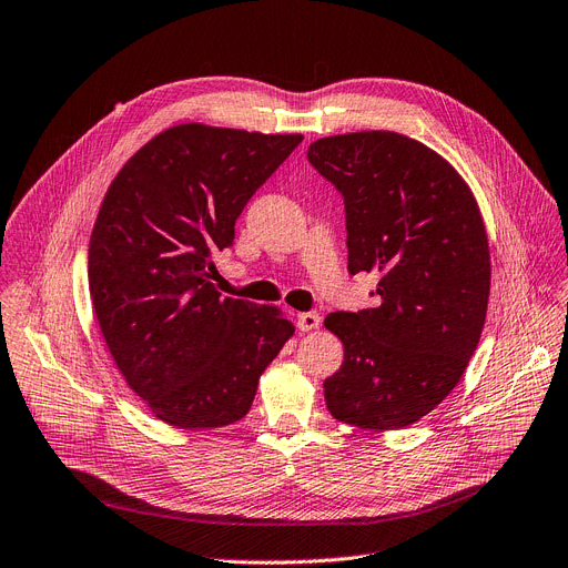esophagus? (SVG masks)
<instances>
[{"instance_id": "esophagus-1", "label": "esophagus", "mask_w": 568, "mask_h": 568, "mask_svg": "<svg viewBox=\"0 0 568 568\" xmlns=\"http://www.w3.org/2000/svg\"><path fill=\"white\" fill-rule=\"evenodd\" d=\"M320 323H323V317H320V313H315V311H306V313H300V315H297V325H300L302 332L317 329Z\"/></svg>"}]
</instances>
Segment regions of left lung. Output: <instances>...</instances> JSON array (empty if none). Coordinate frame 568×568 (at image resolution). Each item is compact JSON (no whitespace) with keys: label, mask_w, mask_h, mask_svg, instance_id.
<instances>
[{"label":"left lung","mask_w":568,"mask_h":568,"mask_svg":"<svg viewBox=\"0 0 568 568\" xmlns=\"http://www.w3.org/2000/svg\"><path fill=\"white\" fill-rule=\"evenodd\" d=\"M308 162L343 196L348 271L378 278L372 308L325 317L343 343L327 408L359 429L408 427L453 392L485 325L491 268L474 192L397 132L317 139Z\"/></svg>","instance_id":"8db88e82"}]
</instances>
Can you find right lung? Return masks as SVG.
Wrapping results in <instances>:
<instances>
[{
  "label": "right lung",
  "instance_id": "1",
  "mask_svg": "<svg viewBox=\"0 0 568 568\" xmlns=\"http://www.w3.org/2000/svg\"><path fill=\"white\" fill-rule=\"evenodd\" d=\"M302 139L185 122L148 141L104 194L88 251L92 308L120 374L166 425L241 420L294 334L276 306L220 297L209 278L236 217Z\"/></svg>",
  "mask_w": 568,
  "mask_h": 568
}]
</instances>
